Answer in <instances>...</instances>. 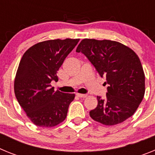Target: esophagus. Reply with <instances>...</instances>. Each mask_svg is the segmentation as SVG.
Here are the masks:
<instances>
[{"label": "esophagus", "mask_w": 155, "mask_h": 155, "mask_svg": "<svg viewBox=\"0 0 155 155\" xmlns=\"http://www.w3.org/2000/svg\"><path fill=\"white\" fill-rule=\"evenodd\" d=\"M77 94V96L79 97V98H86L87 97V94H79V93H78Z\"/></svg>", "instance_id": "obj_1"}]
</instances>
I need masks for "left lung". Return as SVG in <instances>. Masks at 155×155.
Wrapping results in <instances>:
<instances>
[{
    "instance_id": "8db88e82",
    "label": "left lung",
    "mask_w": 155,
    "mask_h": 155,
    "mask_svg": "<svg viewBox=\"0 0 155 155\" xmlns=\"http://www.w3.org/2000/svg\"><path fill=\"white\" fill-rule=\"evenodd\" d=\"M94 66L108 84L106 98L97 96L90 116L106 126L125 121L136 112L145 92V77L139 57L118 42L84 39L76 50Z\"/></svg>"
}]
</instances>
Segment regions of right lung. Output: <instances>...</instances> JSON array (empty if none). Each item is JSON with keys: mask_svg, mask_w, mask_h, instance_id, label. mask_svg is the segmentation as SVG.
Wrapping results in <instances>:
<instances>
[{"mask_svg": "<svg viewBox=\"0 0 155 155\" xmlns=\"http://www.w3.org/2000/svg\"><path fill=\"white\" fill-rule=\"evenodd\" d=\"M80 39H53L30 47L21 59L15 80V94L19 105L35 125L52 127L66 119L75 97L54 91L57 71Z\"/></svg>", "mask_w": 155, "mask_h": 155, "instance_id": "1", "label": "right lung"}]
</instances>
